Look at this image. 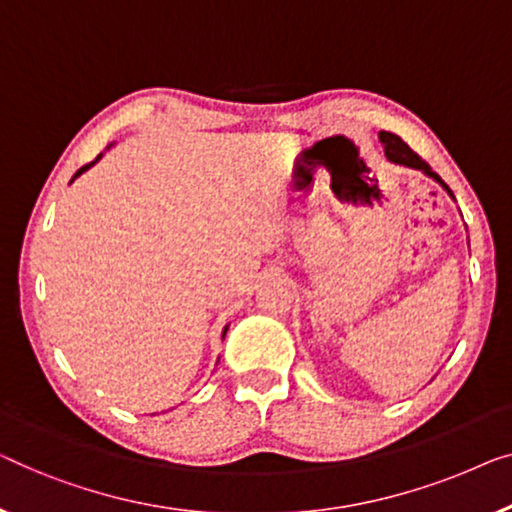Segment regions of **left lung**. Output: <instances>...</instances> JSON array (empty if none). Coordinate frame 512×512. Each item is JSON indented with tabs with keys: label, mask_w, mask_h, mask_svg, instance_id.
<instances>
[{
	"label": "left lung",
	"mask_w": 512,
	"mask_h": 512,
	"mask_svg": "<svg viewBox=\"0 0 512 512\" xmlns=\"http://www.w3.org/2000/svg\"><path fill=\"white\" fill-rule=\"evenodd\" d=\"M380 141H383V146H385V155H387V160L394 162V164H403V167H410V169H420V171H424V174L434 178V181L441 183V185L445 187V190L450 192V187L441 181V176L434 174V171H431L429 164L424 162L422 157L415 153V150H410V148H408V143H403L401 136L392 134V132H380ZM450 194H452V192H450Z\"/></svg>",
	"instance_id": "obj_1"
}]
</instances>
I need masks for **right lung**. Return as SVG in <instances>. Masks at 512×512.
<instances>
[{
  "label": "right lung",
  "mask_w": 512,
  "mask_h": 512,
  "mask_svg": "<svg viewBox=\"0 0 512 512\" xmlns=\"http://www.w3.org/2000/svg\"><path fill=\"white\" fill-rule=\"evenodd\" d=\"M99 157H102V155H97V160H99ZM97 160H92L90 164H85V167H81V169H78V171H76V176H81V174H83V171H88V169L92 167V164H95ZM76 176H74V178H76ZM74 178H71V181H74ZM225 334H227V327H225V331H222V338H225Z\"/></svg>",
  "instance_id": "1"
}]
</instances>
